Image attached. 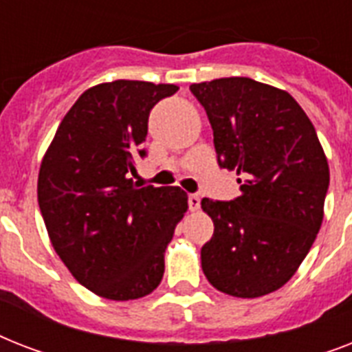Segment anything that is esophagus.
<instances>
[{
    "instance_id": "esophagus-1",
    "label": "esophagus",
    "mask_w": 352,
    "mask_h": 352,
    "mask_svg": "<svg viewBox=\"0 0 352 352\" xmlns=\"http://www.w3.org/2000/svg\"><path fill=\"white\" fill-rule=\"evenodd\" d=\"M188 206H190V210H192V212H197V210L201 208V197H199V195H195V193H192V195L188 197Z\"/></svg>"
}]
</instances>
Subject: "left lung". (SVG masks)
<instances>
[{"label": "left lung", "instance_id": "1", "mask_svg": "<svg viewBox=\"0 0 352 352\" xmlns=\"http://www.w3.org/2000/svg\"><path fill=\"white\" fill-rule=\"evenodd\" d=\"M214 129L221 168L241 195L203 199L214 235L201 248L215 289L259 298L281 289L311 250L329 190L327 157L300 104L283 89L245 76L192 84Z\"/></svg>", "mask_w": 352, "mask_h": 352}]
</instances>
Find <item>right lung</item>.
<instances>
[{
    "label": "right lung",
    "mask_w": 352,
    "mask_h": 352,
    "mask_svg": "<svg viewBox=\"0 0 352 352\" xmlns=\"http://www.w3.org/2000/svg\"><path fill=\"white\" fill-rule=\"evenodd\" d=\"M177 89L137 80L91 87L41 160L38 204L52 246L74 279L106 300H138L159 287L166 246L186 214L184 190L131 179L146 157L149 111Z\"/></svg>",
    "instance_id": "1"
}]
</instances>
